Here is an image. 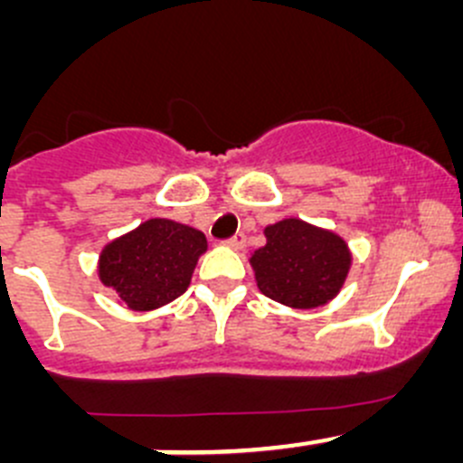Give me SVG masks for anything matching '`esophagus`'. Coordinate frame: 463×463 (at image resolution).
<instances>
[{"label":"esophagus","instance_id":"obj_1","mask_svg":"<svg viewBox=\"0 0 463 463\" xmlns=\"http://www.w3.org/2000/svg\"><path fill=\"white\" fill-rule=\"evenodd\" d=\"M244 244H246V237L241 235H235V237H231V240H226L223 241V246H228V249H232V250H241L244 249Z\"/></svg>","mask_w":463,"mask_h":463}]
</instances>
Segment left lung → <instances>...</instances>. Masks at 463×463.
I'll list each match as a JSON object with an SVG mask.
<instances>
[{
  "label": "left lung",
  "mask_w": 463,
  "mask_h": 463,
  "mask_svg": "<svg viewBox=\"0 0 463 463\" xmlns=\"http://www.w3.org/2000/svg\"><path fill=\"white\" fill-rule=\"evenodd\" d=\"M264 237L249 261L266 298L291 309H318L338 296L352 269V250L338 232L287 217L266 226Z\"/></svg>",
  "instance_id": "left-lung-1"
}]
</instances>
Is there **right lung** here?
I'll list each match as a JSON object with an SVG mask.
<instances>
[{
	"instance_id": "1",
	"label": "right lung",
	"mask_w": 463,
	"mask_h": 463,
	"mask_svg": "<svg viewBox=\"0 0 463 463\" xmlns=\"http://www.w3.org/2000/svg\"><path fill=\"white\" fill-rule=\"evenodd\" d=\"M205 250L202 231L154 217L105 244L98 279L118 293L129 311L145 314L184 296Z\"/></svg>"
}]
</instances>
